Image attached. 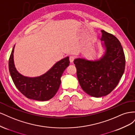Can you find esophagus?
<instances>
[{"mask_svg": "<svg viewBox=\"0 0 135 135\" xmlns=\"http://www.w3.org/2000/svg\"><path fill=\"white\" fill-rule=\"evenodd\" d=\"M75 59V57L73 56H70V57H69V60H70V62L71 63H73V61H74Z\"/></svg>", "mask_w": 135, "mask_h": 135, "instance_id": "1", "label": "esophagus"}]
</instances>
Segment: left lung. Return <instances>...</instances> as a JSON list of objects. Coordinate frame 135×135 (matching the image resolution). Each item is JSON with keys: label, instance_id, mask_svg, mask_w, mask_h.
<instances>
[{"label": "left lung", "instance_id": "left-lung-1", "mask_svg": "<svg viewBox=\"0 0 135 135\" xmlns=\"http://www.w3.org/2000/svg\"><path fill=\"white\" fill-rule=\"evenodd\" d=\"M106 52L99 61L77 59L74 61L80 87L88 95L100 97L115 88L123 75L126 65L124 51L115 36L101 30Z\"/></svg>", "mask_w": 135, "mask_h": 135}]
</instances>
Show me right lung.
Masks as SVG:
<instances>
[{
  "label": "right lung",
  "instance_id": "1",
  "mask_svg": "<svg viewBox=\"0 0 135 135\" xmlns=\"http://www.w3.org/2000/svg\"><path fill=\"white\" fill-rule=\"evenodd\" d=\"M15 46L9 59V70L12 79L18 91L28 99L47 101L54 97L61 84V77L70 64L67 57L57 62L46 74L39 77L23 76L16 70L13 63Z\"/></svg>",
  "mask_w": 135,
  "mask_h": 135
}]
</instances>
